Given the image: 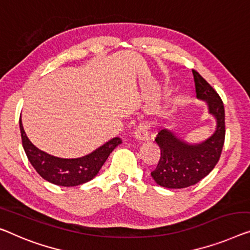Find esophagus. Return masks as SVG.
I'll return each instance as SVG.
<instances>
[{"instance_id": "esophagus-1", "label": "esophagus", "mask_w": 250, "mask_h": 250, "mask_svg": "<svg viewBox=\"0 0 250 250\" xmlns=\"http://www.w3.org/2000/svg\"><path fill=\"white\" fill-rule=\"evenodd\" d=\"M135 137L137 140H147L149 138L148 135V126L145 124H140L139 125L137 126L136 131H135Z\"/></svg>"}]
</instances>
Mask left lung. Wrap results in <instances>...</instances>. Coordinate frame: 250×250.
<instances>
[{
	"instance_id": "obj_1",
	"label": "left lung",
	"mask_w": 250,
	"mask_h": 250,
	"mask_svg": "<svg viewBox=\"0 0 250 250\" xmlns=\"http://www.w3.org/2000/svg\"><path fill=\"white\" fill-rule=\"evenodd\" d=\"M192 73L196 96L208 102V111L217 119V130L196 146L185 144L168 130L158 132L155 141L161 148V158L151 176L167 188H188L206 177L218 164L225 145V106L220 95L195 69Z\"/></svg>"
}]
</instances>
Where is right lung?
I'll use <instances>...</instances> for the list:
<instances>
[{
    "instance_id": "obj_1",
    "label": "right lung",
    "mask_w": 250,
    "mask_h": 250,
    "mask_svg": "<svg viewBox=\"0 0 250 250\" xmlns=\"http://www.w3.org/2000/svg\"><path fill=\"white\" fill-rule=\"evenodd\" d=\"M22 146L27 154L29 162L43 180L59 186H77L86 183L96 176L103 164L113 149L122 143L119 137L107 141L91 154L81 158H58L37 148L25 135L20 120Z\"/></svg>"
}]
</instances>
